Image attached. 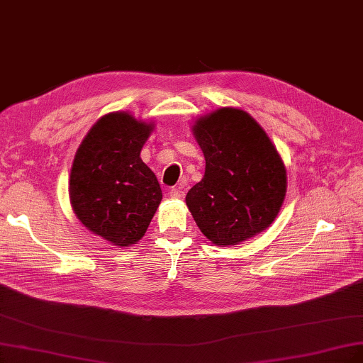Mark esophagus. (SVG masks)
<instances>
[{"instance_id":"obj_1","label":"esophagus","mask_w":363,"mask_h":363,"mask_svg":"<svg viewBox=\"0 0 363 363\" xmlns=\"http://www.w3.org/2000/svg\"><path fill=\"white\" fill-rule=\"evenodd\" d=\"M169 194H170L172 199H184V196H185L181 189H172V190L169 191Z\"/></svg>"}]
</instances>
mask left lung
I'll return each mask as SVG.
<instances>
[{"instance_id": "1", "label": "left lung", "mask_w": 363, "mask_h": 363, "mask_svg": "<svg viewBox=\"0 0 363 363\" xmlns=\"http://www.w3.org/2000/svg\"><path fill=\"white\" fill-rule=\"evenodd\" d=\"M193 133L206 160L205 177L185 202L216 245H238L269 227L287 191L286 166L257 121L221 107L199 118Z\"/></svg>"}]
</instances>
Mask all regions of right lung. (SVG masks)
<instances>
[{"label": "right lung", "mask_w": 363, "mask_h": 363, "mask_svg": "<svg viewBox=\"0 0 363 363\" xmlns=\"http://www.w3.org/2000/svg\"><path fill=\"white\" fill-rule=\"evenodd\" d=\"M154 125L127 112L101 116L77 147L70 173V202L88 230L116 247L145 235L163 199L140 151Z\"/></svg>", "instance_id": "obj_1"}]
</instances>
